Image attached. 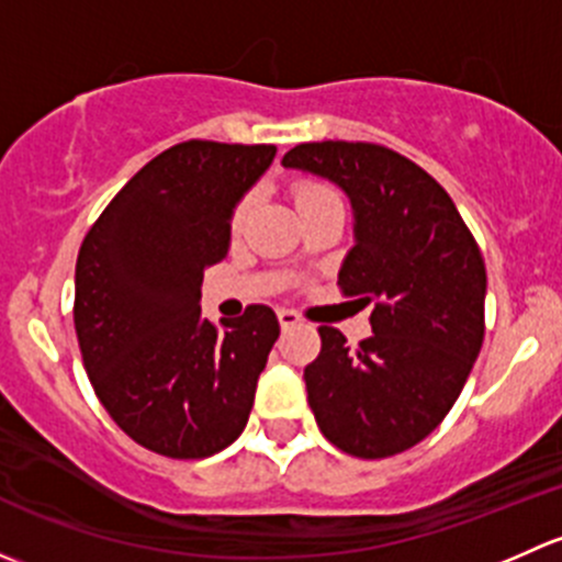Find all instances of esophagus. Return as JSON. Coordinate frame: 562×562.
Segmentation results:
<instances>
[{"label":"esophagus","instance_id":"esophagus-1","mask_svg":"<svg viewBox=\"0 0 562 562\" xmlns=\"http://www.w3.org/2000/svg\"><path fill=\"white\" fill-rule=\"evenodd\" d=\"M277 317H280V326L282 328H293L302 323V315L293 313V310H277Z\"/></svg>","mask_w":562,"mask_h":562}]
</instances>
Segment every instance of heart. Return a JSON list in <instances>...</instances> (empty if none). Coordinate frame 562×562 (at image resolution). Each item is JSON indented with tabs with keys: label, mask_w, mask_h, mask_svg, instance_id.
I'll use <instances>...</instances> for the list:
<instances>
[{
	"label": "heart",
	"mask_w": 562,
	"mask_h": 562,
	"mask_svg": "<svg viewBox=\"0 0 562 562\" xmlns=\"http://www.w3.org/2000/svg\"><path fill=\"white\" fill-rule=\"evenodd\" d=\"M293 198H296L299 209H307L315 206V203L331 201V198H337V192H334V187H328L326 181L299 179L296 184H293ZM249 212H252V195L239 198V203L234 206V214H231V231H234V234H239V231L245 228Z\"/></svg>",
	"instance_id": "heart-1"
}]
</instances>
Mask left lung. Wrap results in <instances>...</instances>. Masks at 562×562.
Wrapping results in <instances>:
<instances>
[{"instance_id":"obj_1","label":"left lung","mask_w":562,"mask_h":562,"mask_svg":"<svg viewBox=\"0 0 562 562\" xmlns=\"http://www.w3.org/2000/svg\"><path fill=\"white\" fill-rule=\"evenodd\" d=\"M288 168L348 192L356 247L339 291L372 304V334L348 348L321 326L304 370L323 438L359 459L402 454L446 418L484 342L486 266L449 192L400 151L367 140L299 144Z\"/></svg>"}]
</instances>
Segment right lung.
I'll return each instance as SVG.
<instances>
[{
    "label": "right lung",
    "instance_id": "1",
    "mask_svg": "<svg viewBox=\"0 0 562 562\" xmlns=\"http://www.w3.org/2000/svg\"><path fill=\"white\" fill-rule=\"evenodd\" d=\"M277 146L184 140L113 195L76 263L78 345L94 394L124 435L171 459H203L247 427L280 337L271 307L214 326L203 269L228 255L236 201Z\"/></svg>",
    "mask_w": 562,
    "mask_h": 562
}]
</instances>
